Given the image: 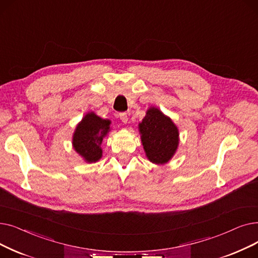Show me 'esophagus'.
Here are the masks:
<instances>
[{
    "label": "esophagus",
    "mask_w": 258,
    "mask_h": 258,
    "mask_svg": "<svg viewBox=\"0 0 258 258\" xmlns=\"http://www.w3.org/2000/svg\"><path fill=\"white\" fill-rule=\"evenodd\" d=\"M119 118L120 120L123 122V123H126L128 121V117H127V114L126 113H121L119 115Z\"/></svg>",
    "instance_id": "obj_1"
}]
</instances>
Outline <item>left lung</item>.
Segmentation results:
<instances>
[{"label":"left lung","mask_w":258,"mask_h":258,"mask_svg":"<svg viewBox=\"0 0 258 258\" xmlns=\"http://www.w3.org/2000/svg\"><path fill=\"white\" fill-rule=\"evenodd\" d=\"M138 127L148 159L155 164L169 162L179 144V131L172 119L158 108L150 107Z\"/></svg>","instance_id":"obj_1"}]
</instances>
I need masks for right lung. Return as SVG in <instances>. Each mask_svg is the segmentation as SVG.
<instances>
[{"instance_id":"add662e5","label":"right lung","mask_w":258,"mask_h":258,"mask_svg":"<svg viewBox=\"0 0 258 258\" xmlns=\"http://www.w3.org/2000/svg\"><path fill=\"white\" fill-rule=\"evenodd\" d=\"M110 120L102 119L89 111L78 123L73 135V147L88 162H97L102 157L101 143L110 131Z\"/></svg>"}]
</instances>
